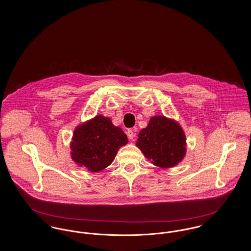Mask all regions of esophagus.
<instances>
[{
    "label": "esophagus",
    "instance_id": "obj_1",
    "mask_svg": "<svg viewBox=\"0 0 251 251\" xmlns=\"http://www.w3.org/2000/svg\"><path fill=\"white\" fill-rule=\"evenodd\" d=\"M127 133H128V137L130 139H133V137H135V131L132 130V129H129L128 131H127Z\"/></svg>",
    "mask_w": 251,
    "mask_h": 251
}]
</instances>
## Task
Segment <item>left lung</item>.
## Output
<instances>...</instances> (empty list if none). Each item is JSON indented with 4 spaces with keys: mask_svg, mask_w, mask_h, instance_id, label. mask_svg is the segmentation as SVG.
I'll return each instance as SVG.
<instances>
[{
    "mask_svg": "<svg viewBox=\"0 0 251 251\" xmlns=\"http://www.w3.org/2000/svg\"><path fill=\"white\" fill-rule=\"evenodd\" d=\"M136 146L157 167H172L185 154V136L176 122L157 116L138 133Z\"/></svg>",
    "mask_w": 251,
    "mask_h": 251,
    "instance_id": "obj_1",
    "label": "left lung"
}]
</instances>
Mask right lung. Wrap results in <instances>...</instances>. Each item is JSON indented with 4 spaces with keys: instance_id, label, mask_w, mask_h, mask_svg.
I'll return each mask as SVG.
<instances>
[{
    "instance_id": "add662e5",
    "label": "right lung",
    "mask_w": 251,
    "mask_h": 251,
    "mask_svg": "<svg viewBox=\"0 0 251 251\" xmlns=\"http://www.w3.org/2000/svg\"><path fill=\"white\" fill-rule=\"evenodd\" d=\"M127 143V135L120 127L114 126L110 119L98 116L74 131L72 159L91 172L100 171L114 161L120 147Z\"/></svg>"
}]
</instances>
